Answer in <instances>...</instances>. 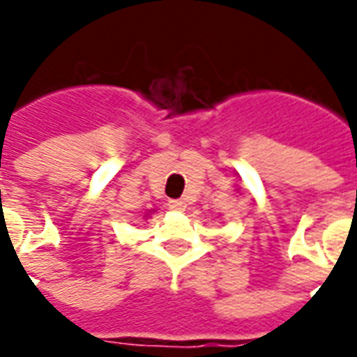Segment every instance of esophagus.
<instances>
[{
	"mask_svg": "<svg viewBox=\"0 0 357 357\" xmlns=\"http://www.w3.org/2000/svg\"><path fill=\"white\" fill-rule=\"evenodd\" d=\"M168 207H170L172 211H183L185 207H187V204H185L183 200H170L168 202Z\"/></svg>",
	"mask_w": 357,
	"mask_h": 357,
	"instance_id": "esophagus-1",
	"label": "esophagus"
}]
</instances>
